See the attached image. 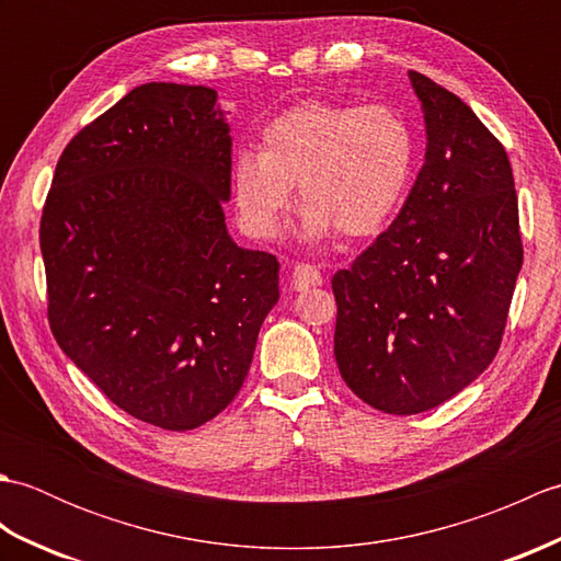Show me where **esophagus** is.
I'll list each match as a JSON object with an SVG mask.
<instances>
[{
  "instance_id": "1",
  "label": "esophagus",
  "mask_w": 561,
  "mask_h": 561,
  "mask_svg": "<svg viewBox=\"0 0 561 561\" xmlns=\"http://www.w3.org/2000/svg\"><path fill=\"white\" fill-rule=\"evenodd\" d=\"M320 284H323V277H320V272L313 265H304V262H301V265H296L291 270V287L296 291L320 287Z\"/></svg>"
}]
</instances>
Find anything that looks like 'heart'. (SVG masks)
<instances>
[{
	"label": "heart",
	"instance_id": "obj_1",
	"mask_svg": "<svg viewBox=\"0 0 561 561\" xmlns=\"http://www.w3.org/2000/svg\"><path fill=\"white\" fill-rule=\"evenodd\" d=\"M260 149L231 161V199L243 229L274 238L304 202L299 236L325 243L342 231L368 238L402 207L416 165V137L408 117L386 103H296L262 127Z\"/></svg>",
	"mask_w": 561,
	"mask_h": 561
}]
</instances>
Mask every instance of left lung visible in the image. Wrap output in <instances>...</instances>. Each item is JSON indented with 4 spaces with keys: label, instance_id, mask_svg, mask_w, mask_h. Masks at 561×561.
I'll return each instance as SVG.
<instances>
[{
    "label": "left lung",
    "instance_id": "8db88e82",
    "mask_svg": "<svg viewBox=\"0 0 561 561\" xmlns=\"http://www.w3.org/2000/svg\"><path fill=\"white\" fill-rule=\"evenodd\" d=\"M408 77L424 165L388 231L332 277L340 374L386 414L432 410L492 364L523 265L504 147L456 93Z\"/></svg>",
    "mask_w": 561,
    "mask_h": 561
}]
</instances>
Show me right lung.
<instances>
[{
	"instance_id": "1",
	"label": "right lung",
	"mask_w": 561,
	"mask_h": 561,
	"mask_svg": "<svg viewBox=\"0 0 561 561\" xmlns=\"http://www.w3.org/2000/svg\"><path fill=\"white\" fill-rule=\"evenodd\" d=\"M231 135L217 91L137 87L69 141L41 221L59 347L117 408L169 432L241 390L279 262L226 229Z\"/></svg>"
}]
</instances>
